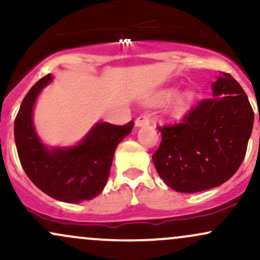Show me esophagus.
Wrapping results in <instances>:
<instances>
[{"instance_id":"1","label":"esophagus","mask_w":260,"mask_h":260,"mask_svg":"<svg viewBox=\"0 0 260 260\" xmlns=\"http://www.w3.org/2000/svg\"><path fill=\"white\" fill-rule=\"evenodd\" d=\"M149 123H150V117H149V115H147V113H144V115H140L139 117L136 120L137 127L147 126V124H149Z\"/></svg>"}]
</instances>
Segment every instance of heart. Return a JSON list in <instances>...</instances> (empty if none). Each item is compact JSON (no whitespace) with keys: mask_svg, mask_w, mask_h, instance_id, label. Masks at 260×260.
I'll return each instance as SVG.
<instances>
[{"mask_svg":"<svg viewBox=\"0 0 260 260\" xmlns=\"http://www.w3.org/2000/svg\"><path fill=\"white\" fill-rule=\"evenodd\" d=\"M174 95H175V92L174 91H171V90H169V91H165V92H162V94L160 95V98H159V100H161V101H168V100H170V99H172V98H174ZM194 92H186V94L183 95V96L181 98V100L178 101V104H177V106H176V111L177 112H184L186 111V110H188L190 107V105H192L193 104V101H194Z\"/></svg>","mask_w":260,"mask_h":260,"instance_id":"obj_1","label":"heart"}]
</instances>
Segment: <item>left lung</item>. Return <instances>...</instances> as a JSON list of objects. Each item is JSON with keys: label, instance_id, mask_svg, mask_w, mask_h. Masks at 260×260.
Segmentation results:
<instances>
[{"label": "left lung", "instance_id": "obj_1", "mask_svg": "<svg viewBox=\"0 0 260 260\" xmlns=\"http://www.w3.org/2000/svg\"><path fill=\"white\" fill-rule=\"evenodd\" d=\"M213 98L203 99L181 122L164 124L153 155L161 180L176 192L196 193L225 183L247 151L254 112L231 74L220 72Z\"/></svg>", "mask_w": 260, "mask_h": 260}]
</instances>
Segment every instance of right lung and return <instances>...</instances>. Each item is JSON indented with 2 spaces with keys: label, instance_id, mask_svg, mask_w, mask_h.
<instances>
[{
  "label": "right lung",
  "instance_id": "add662e5",
  "mask_svg": "<svg viewBox=\"0 0 260 260\" xmlns=\"http://www.w3.org/2000/svg\"><path fill=\"white\" fill-rule=\"evenodd\" d=\"M51 80L47 74L23 99L14 121L18 156L26 176L39 189L67 203L90 201L105 187L118 143L132 132L134 122L116 126L98 123L78 145L49 150L35 133L32 107L39 92Z\"/></svg>",
  "mask_w": 260,
  "mask_h": 260
}]
</instances>
